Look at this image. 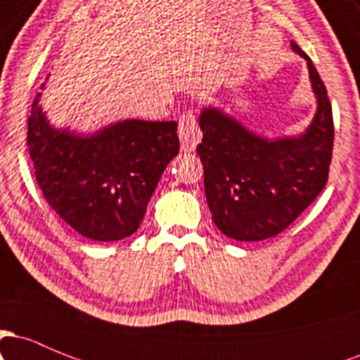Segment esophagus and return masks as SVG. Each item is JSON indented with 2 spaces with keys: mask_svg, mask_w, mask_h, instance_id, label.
Returning a JSON list of instances; mask_svg holds the SVG:
<instances>
[{
  "mask_svg": "<svg viewBox=\"0 0 360 360\" xmlns=\"http://www.w3.org/2000/svg\"><path fill=\"white\" fill-rule=\"evenodd\" d=\"M179 140L184 152H191L201 142V130L193 111H186L179 117Z\"/></svg>",
  "mask_w": 360,
  "mask_h": 360,
  "instance_id": "obj_1",
  "label": "esophagus"
}]
</instances>
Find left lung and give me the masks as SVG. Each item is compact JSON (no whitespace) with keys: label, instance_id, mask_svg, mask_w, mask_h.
<instances>
[{"label":"left lung","instance_id":"8db88e82","mask_svg":"<svg viewBox=\"0 0 360 360\" xmlns=\"http://www.w3.org/2000/svg\"><path fill=\"white\" fill-rule=\"evenodd\" d=\"M307 60L316 111L298 135L266 137L247 128L220 106L201 108L203 140L198 155L205 166V193L218 230L238 242L274 237L291 225L321 193L333 148L332 105L323 81Z\"/></svg>","mask_w":360,"mask_h":360}]
</instances>
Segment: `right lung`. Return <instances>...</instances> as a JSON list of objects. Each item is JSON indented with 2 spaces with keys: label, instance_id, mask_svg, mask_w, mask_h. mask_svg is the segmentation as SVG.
I'll use <instances>...</instances> for the list:
<instances>
[{
  "label": "right lung",
  "instance_id": "add662e5",
  "mask_svg": "<svg viewBox=\"0 0 360 360\" xmlns=\"http://www.w3.org/2000/svg\"><path fill=\"white\" fill-rule=\"evenodd\" d=\"M40 96L28 117V152L47 203L91 240L134 235L160 176L179 152L177 123L130 118L82 134L52 125Z\"/></svg>",
  "mask_w": 360,
  "mask_h": 360
}]
</instances>
